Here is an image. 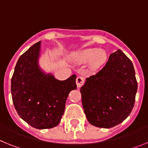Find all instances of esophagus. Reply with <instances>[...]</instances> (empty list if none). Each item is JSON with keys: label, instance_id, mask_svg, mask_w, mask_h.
<instances>
[{"label": "esophagus", "instance_id": "1", "mask_svg": "<svg viewBox=\"0 0 148 148\" xmlns=\"http://www.w3.org/2000/svg\"><path fill=\"white\" fill-rule=\"evenodd\" d=\"M84 82H85V80H84V78L82 76L77 77V78H76L77 87H82L84 84Z\"/></svg>", "mask_w": 148, "mask_h": 148}]
</instances>
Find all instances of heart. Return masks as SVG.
<instances>
[{"label": "heart", "mask_w": 148, "mask_h": 148, "mask_svg": "<svg viewBox=\"0 0 148 148\" xmlns=\"http://www.w3.org/2000/svg\"><path fill=\"white\" fill-rule=\"evenodd\" d=\"M108 59V54L104 49L97 48H88L78 52L74 56V61L78 64H87L90 62L93 68H98L104 64Z\"/></svg>", "instance_id": "b5f03b06"}]
</instances>
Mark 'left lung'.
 <instances>
[{"label": "left lung", "mask_w": 148, "mask_h": 148, "mask_svg": "<svg viewBox=\"0 0 148 148\" xmlns=\"http://www.w3.org/2000/svg\"><path fill=\"white\" fill-rule=\"evenodd\" d=\"M80 91L91 125L101 128L118 125L130 114L135 103L137 81L132 61L118 49L99 73L86 78Z\"/></svg>", "instance_id": "obj_1"}]
</instances>
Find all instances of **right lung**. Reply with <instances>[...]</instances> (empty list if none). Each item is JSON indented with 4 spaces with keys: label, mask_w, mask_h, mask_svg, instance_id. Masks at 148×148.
Wrapping results in <instances>:
<instances>
[{
    "label": "right lung",
    "mask_w": 148,
    "mask_h": 148,
    "mask_svg": "<svg viewBox=\"0 0 148 148\" xmlns=\"http://www.w3.org/2000/svg\"><path fill=\"white\" fill-rule=\"evenodd\" d=\"M40 41L32 46L18 59L11 80L14 107L21 118L37 129L57 126L65 110L70 92L77 88L76 75L57 80L38 67Z\"/></svg>",
    "instance_id": "right-lung-1"
}]
</instances>
